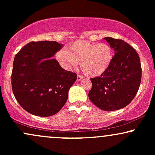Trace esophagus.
I'll list each match as a JSON object with an SVG mask.
<instances>
[{"label":"esophagus","mask_w":155,"mask_h":155,"mask_svg":"<svg viewBox=\"0 0 155 155\" xmlns=\"http://www.w3.org/2000/svg\"><path fill=\"white\" fill-rule=\"evenodd\" d=\"M83 79H84L83 76H80V75H78L77 76V79H76V80H77L78 81H81V80H82Z\"/></svg>","instance_id":"34e87169"}]
</instances>
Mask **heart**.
<instances>
[{
    "instance_id": "b5f03b06",
    "label": "heart",
    "mask_w": 155,
    "mask_h": 155,
    "mask_svg": "<svg viewBox=\"0 0 155 155\" xmlns=\"http://www.w3.org/2000/svg\"><path fill=\"white\" fill-rule=\"evenodd\" d=\"M60 65L66 70L80 68L87 76L97 77L107 71L114 58V51L106 43L94 44L85 40H78L64 50L55 54Z\"/></svg>"
}]
</instances>
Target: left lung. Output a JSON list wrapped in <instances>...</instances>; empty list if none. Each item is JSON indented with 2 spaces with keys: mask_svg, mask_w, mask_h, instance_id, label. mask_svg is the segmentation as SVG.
<instances>
[{
  "mask_svg": "<svg viewBox=\"0 0 155 155\" xmlns=\"http://www.w3.org/2000/svg\"><path fill=\"white\" fill-rule=\"evenodd\" d=\"M114 50V56L106 72L91 79L90 100L104 111H117L134 98L141 81V66L138 53L120 39L104 38Z\"/></svg>",
  "mask_w": 155,
  "mask_h": 155,
  "instance_id": "obj_1",
  "label": "left lung"
}]
</instances>
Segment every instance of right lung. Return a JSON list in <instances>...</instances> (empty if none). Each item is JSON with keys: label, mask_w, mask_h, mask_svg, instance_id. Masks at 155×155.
Segmentation results:
<instances>
[{"label": "right lung", "mask_w": 155, "mask_h": 155, "mask_svg": "<svg viewBox=\"0 0 155 155\" xmlns=\"http://www.w3.org/2000/svg\"><path fill=\"white\" fill-rule=\"evenodd\" d=\"M63 47L57 41H32L15 55L12 91L19 104L31 114L52 116L66 103L77 76L51 58Z\"/></svg>", "instance_id": "1"}]
</instances>
